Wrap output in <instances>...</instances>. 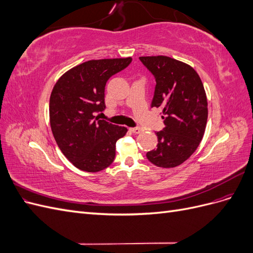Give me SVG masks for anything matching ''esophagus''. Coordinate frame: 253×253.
Wrapping results in <instances>:
<instances>
[{
	"mask_svg": "<svg viewBox=\"0 0 253 253\" xmlns=\"http://www.w3.org/2000/svg\"><path fill=\"white\" fill-rule=\"evenodd\" d=\"M131 132H133L134 134H139L142 132V128L141 127H131Z\"/></svg>",
	"mask_w": 253,
	"mask_h": 253,
	"instance_id": "34e87169",
	"label": "esophagus"
}]
</instances>
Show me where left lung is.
I'll list each match as a JSON object with an SVG mask.
<instances>
[{
  "label": "left lung",
  "instance_id": "obj_1",
  "mask_svg": "<svg viewBox=\"0 0 253 253\" xmlns=\"http://www.w3.org/2000/svg\"><path fill=\"white\" fill-rule=\"evenodd\" d=\"M154 75L156 86L152 108L163 110L164 131L157 132V148L147 153L160 168H175L200 145L208 119L204 84L192 66L167 56L139 57Z\"/></svg>",
  "mask_w": 253,
  "mask_h": 253
}]
</instances>
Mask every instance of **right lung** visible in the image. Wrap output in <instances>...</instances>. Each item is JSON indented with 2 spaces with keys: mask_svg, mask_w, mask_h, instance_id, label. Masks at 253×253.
I'll use <instances>...</instances> for the list:
<instances>
[{
  "mask_svg": "<svg viewBox=\"0 0 253 253\" xmlns=\"http://www.w3.org/2000/svg\"><path fill=\"white\" fill-rule=\"evenodd\" d=\"M132 58L89 60L64 73L49 99L50 127L59 149L79 170L99 172L116 154V141L127 128L99 120L105 108L106 81L131 63Z\"/></svg>",
  "mask_w": 253,
  "mask_h": 253,
  "instance_id": "obj_1",
  "label": "right lung"
}]
</instances>
